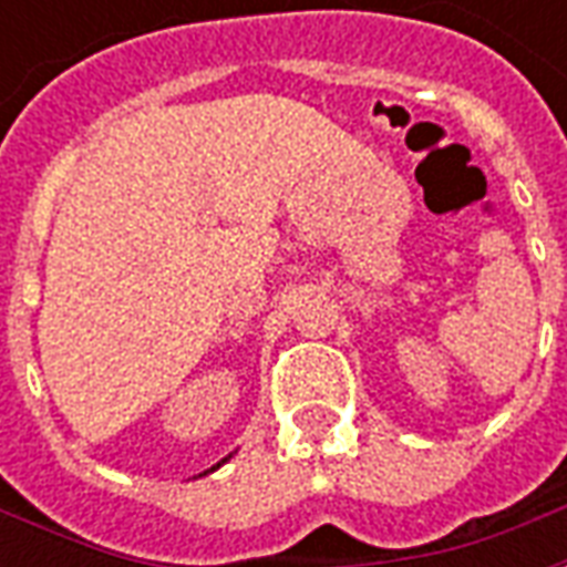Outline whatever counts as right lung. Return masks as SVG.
Here are the masks:
<instances>
[{
  "label": "right lung",
  "instance_id": "1",
  "mask_svg": "<svg viewBox=\"0 0 567 567\" xmlns=\"http://www.w3.org/2000/svg\"><path fill=\"white\" fill-rule=\"evenodd\" d=\"M227 458H230V455H227ZM227 458H221V462H227ZM215 467H218V464H215ZM215 467H212V471H215Z\"/></svg>",
  "mask_w": 567,
  "mask_h": 567
}]
</instances>
